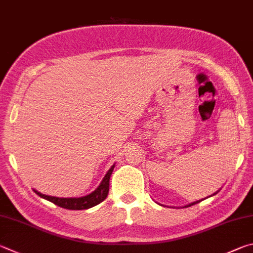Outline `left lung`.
<instances>
[{
	"mask_svg": "<svg viewBox=\"0 0 253 253\" xmlns=\"http://www.w3.org/2000/svg\"><path fill=\"white\" fill-rule=\"evenodd\" d=\"M219 191V190H218ZM218 191L217 192H214L213 195H211V196H209V197H212V196H214V195H217L218 194ZM203 200H205V199H201V200H198V201H195V203H191V204H189V205H186L185 207H183V208H187V207H190V206H192V205H196V204H198V203H200V201H203ZM163 206V205H162Z\"/></svg>",
	"mask_w": 253,
	"mask_h": 253,
	"instance_id": "8db88e82",
	"label": "left lung"
}]
</instances>
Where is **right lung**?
Wrapping results in <instances>:
<instances>
[{
	"instance_id": "add662e5",
	"label": "right lung",
	"mask_w": 253,
	"mask_h": 253,
	"mask_svg": "<svg viewBox=\"0 0 253 253\" xmlns=\"http://www.w3.org/2000/svg\"><path fill=\"white\" fill-rule=\"evenodd\" d=\"M114 167H115V164L107 171V173L105 174L102 182L99 183V186L96 188L93 192H90V194L87 196L80 197V198H59V197L43 195L35 189H34V192L36 195H39L41 198L46 199L50 201V203H53L54 205L62 207L64 209H68V210L89 209L91 207L98 205L106 199L109 191V179H111V174L114 170Z\"/></svg>"
}]
</instances>
